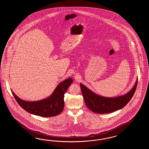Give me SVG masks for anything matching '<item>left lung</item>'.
Wrapping results in <instances>:
<instances>
[{
    "instance_id": "1",
    "label": "left lung",
    "mask_w": 149,
    "mask_h": 149,
    "mask_svg": "<svg viewBox=\"0 0 149 149\" xmlns=\"http://www.w3.org/2000/svg\"><path fill=\"white\" fill-rule=\"evenodd\" d=\"M138 79L133 88L126 94L116 97H106L99 96L80 84L82 96L86 106L90 110L100 114H104L117 111L124 108L132 98L136 91Z\"/></svg>"
}]
</instances>
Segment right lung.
Here are the masks:
<instances>
[{"label":"right lung","instance_id":"obj_1","mask_svg":"<svg viewBox=\"0 0 149 149\" xmlns=\"http://www.w3.org/2000/svg\"><path fill=\"white\" fill-rule=\"evenodd\" d=\"M72 82L73 80L71 78L66 79L58 85L49 97L38 101H24L12 92L18 104L29 113L44 117H54L63 111L64 95Z\"/></svg>","mask_w":149,"mask_h":149}]
</instances>
